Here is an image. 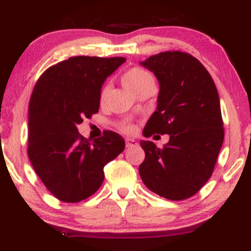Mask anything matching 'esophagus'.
Listing matches in <instances>:
<instances>
[{
    "instance_id": "1",
    "label": "esophagus",
    "mask_w": 251,
    "mask_h": 251,
    "mask_svg": "<svg viewBox=\"0 0 251 251\" xmlns=\"http://www.w3.org/2000/svg\"><path fill=\"white\" fill-rule=\"evenodd\" d=\"M125 143H126V148H132V146L137 145V142H135L134 139H128V138L125 140Z\"/></svg>"
}]
</instances>
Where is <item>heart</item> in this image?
<instances>
[{"label":"heart","instance_id":"obj_1","mask_svg":"<svg viewBox=\"0 0 251 251\" xmlns=\"http://www.w3.org/2000/svg\"><path fill=\"white\" fill-rule=\"evenodd\" d=\"M150 81H153L152 76L150 75L148 72L140 70V68H132V70L126 72L123 76L124 86H125L128 91H131L132 93H133L134 91H137L139 87H142L143 85H145V83H148ZM108 92H109L108 86H105V87L101 89V93H100V101L101 102L106 101V99H107L108 97ZM124 129L129 131V129H132V126L125 125L124 126Z\"/></svg>","mask_w":251,"mask_h":251}]
</instances>
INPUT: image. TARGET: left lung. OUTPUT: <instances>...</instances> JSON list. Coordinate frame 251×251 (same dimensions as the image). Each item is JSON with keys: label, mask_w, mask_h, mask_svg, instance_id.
Wrapping results in <instances>:
<instances>
[{"label": "left lung", "mask_w": 251, "mask_h": 251, "mask_svg": "<svg viewBox=\"0 0 251 251\" xmlns=\"http://www.w3.org/2000/svg\"><path fill=\"white\" fill-rule=\"evenodd\" d=\"M139 63L159 83L157 107L143 133L170 135L164 148L140 140L145 159L139 175L160 197L185 200L211 177L223 144L217 88L205 67L190 54L164 51Z\"/></svg>", "instance_id": "1"}]
</instances>
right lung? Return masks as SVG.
Wrapping results in <instances>:
<instances>
[{"label": "right lung", "mask_w": 251, "mask_h": 251, "mask_svg": "<svg viewBox=\"0 0 251 251\" xmlns=\"http://www.w3.org/2000/svg\"><path fill=\"white\" fill-rule=\"evenodd\" d=\"M125 57L73 56L51 66L37 80L28 116V157L57 200L76 203L101 186L103 168L125 149L116 132L89 143L79 134L83 118L99 111L105 80Z\"/></svg>", "instance_id": "obj_1"}]
</instances>
